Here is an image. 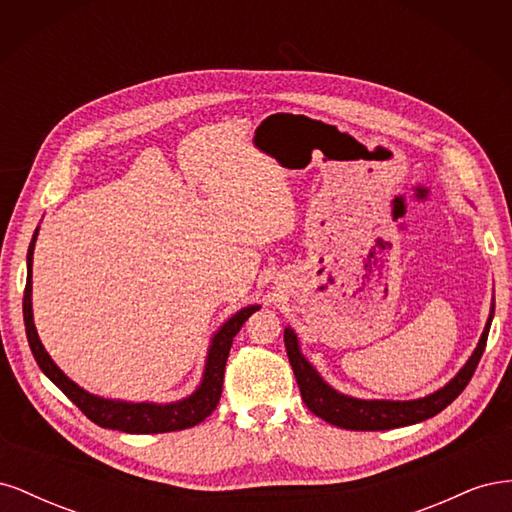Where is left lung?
Masks as SVG:
<instances>
[{
  "instance_id": "1",
  "label": "left lung",
  "mask_w": 512,
  "mask_h": 512,
  "mask_svg": "<svg viewBox=\"0 0 512 512\" xmlns=\"http://www.w3.org/2000/svg\"><path fill=\"white\" fill-rule=\"evenodd\" d=\"M491 320H493V307H491V316L485 324L483 337H480V342L474 354L470 356V361L466 363V367H463L459 374L444 386V389L414 401H376V399L365 401V399L346 397L342 393L333 391L331 386L316 374V369L305 361V356L299 350L297 335H294L290 329L284 331V344L288 352V361L294 371V378H297L301 397L305 401V406L309 408V412H314L316 416L322 418V421L342 429L384 431V429L421 423L425 418H431L438 412H442L448 404H453V401L461 395V391L466 389L468 382L472 380L480 356L485 352Z\"/></svg>"
}]
</instances>
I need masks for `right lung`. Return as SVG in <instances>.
<instances>
[{"label":"right lung","mask_w":512,"mask_h":512,"mask_svg":"<svg viewBox=\"0 0 512 512\" xmlns=\"http://www.w3.org/2000/svg\"><path fill=\"white\" fill-rule=\"evenodd\" d=\"M36 237H38V230L34 232V239L29 243V250H27V284L23 294V320H25L29 348H32L34 359L44 374L66 393V397L89 418V421H94L96 425L106 429H117L126 433H168V431L190 429L198 423H203L220 404L224 369H226L228 352L232 346V337L239 333L243 322L260 307L258 305L243 307L241 312L232 316L224 327L215 333L213 344L209 348V356H207L203 384H200L196 393L190 395L188 399L177 401V404L156 406V404H126V401H111V399L89 395L87 391L81 389V386H76L64 371L51 361V356L46 354L42 342L38 339V333L34 327V314H32V258H34Z\"/></svg>","instance_id":"obj_1"}]
</instances>
